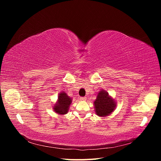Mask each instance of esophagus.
Segmentation results:
<instances>
[{
	"instance_id": "obj_1",
	"label": "esophagus",
	"mask_w": 161,
	"mask_h": 161,
	"mask_svg": "<svg viewBox=\"0 0 161 161\" xmlns=\"http://www.w3.org/2000/svg\"><path fill=\"white\" fill-rule=\"evenodd\" d=\"M86 97H80V101H86Z\"/></svg>"
}]
</instances>
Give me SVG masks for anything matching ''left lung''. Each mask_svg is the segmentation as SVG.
Listing matches in <instances>:
<instances>
[{"label": "left lung", "instance_id": "1", "mask_svg": "<svg viewBox=\"0 0 161 161\" xmlns=\"http://www.w3.org/2000/svg\"><path fill=\"white\" fill-rule=\"evenodd\" d=\"M95 113L100 117H105L111 114L116 107L115 100L104 90L99 92L94 101Z\"/></svg>", "mask_w": 161, "mask_h": 161}]
</instances>
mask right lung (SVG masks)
<instances>
[{
  "instance_id": "add662e5",
  "label": "right lung",
  "mask_w": 161,
  "mask_h": 161,
  "mask_svg": "<svg viewBox=\"0 0 161 161\" xmlns=\"http://www.w3.org/2000/svg\"><path fill=\"white\" fill-rule=\"evenodd\" d=\"M72 103V99L68 96L65 92H61L58 95V101L53 106V111L60 115L66 114Z\"/></svg>"
}]
</instances>
